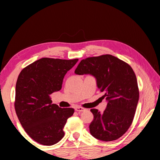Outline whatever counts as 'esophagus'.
Returning a JSON list of instances; mask_svg holds the SVG:
<instances>
[{
  "instance_id": "34e87169",
  "label": "esophagus",
  "mask_w": 160,
  "mask_h": 160,
  "mask_svg": "<svg viewBox=\"0 0 160 160\" xmlns=\"http://www.w3.org/2000/svg\"><path fill=\"white\" fill-rule=\"evenodd\" d=\"M75 110L78 112H85V109H84V108L80 107H76L75 108Z\"/></svg>"
}]
</instances>
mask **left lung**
Segmentation results:
<instances>
[{
  "instance_id": "obj_1",
  "label": "left lung",
  "mask_w": 160,
  "mask_h": 160,
  "mask_svg": "<svg viewBox=\"0 0 160 160\" xmlns=\"http://www.w3.org/2000/svg\"><path fill=\"white\" fill-rule=\"evenodd\" d=\"M75 73L95 78L97 88L104 92L107 101L102 113L96 109L90 110L94 115L90 125L91 135L105 142L121 138L131 125L139 99L136 76L132 68L121 59L106 54L83 59Z\"/></svg>"
}]
</instances>
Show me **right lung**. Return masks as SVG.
<instances>
[{
    "label": "right lung",
    "instance_id": "right-lung-1",
    "mask_svg": "<svg viewBox=\"0 0 160 160\" xmlns=\"http://www.w3.org/2000/svg\"><path fill=\"white\" fill-rule=\"evenodd\" d=\"M78 61L42 58L25 67L19 75L15 112L27 133L39 144L52 145L64 136L63 128L74 109L52 104L50 94L61 90L65 75Z\"/></svg>",
    "mask_w": 160,
    "mask_h": 160
}]
</instances>
